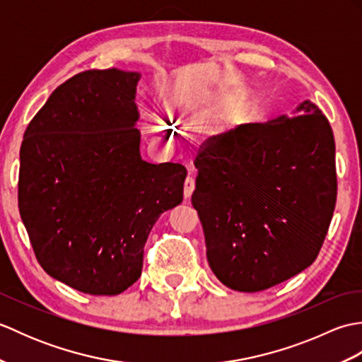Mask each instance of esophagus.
<instances>
[{"label":"esophagus","instance_id":"1","mask_svg":"<svg viewBox=\"0 0 362 362\" xmlns=\"http://www.w3.org/2000/svg\"><path fill=\"white\" fill-rule=\"evenodd\" d=\"M194 187H196V182H194V177L193 175H188L185 183H183V196H185V199H189L191 194H193L194 191Z\"/></svg>","mask_w":362,"mask_h":362}]
</instances>
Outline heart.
<instances>
[{"label": "heart", "instance_id": "obj_1", "mask_svg": "<svg viewBox=\"0 0 362 362\" xmlns=\"http://www.w3.org/2000/svg\"><path fill=\"white\" fill-rule=\"evenodd\" d=\"M156 124L158 126V129H163V130H168V132H169L168 126L171 124V122H169L166 118H157V119H156Z\"/></svg>", "mask_w": 362, "mask_h": 362}]
</instances>
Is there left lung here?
I'll list each match as a JSON object with an SVG mask.
<instances>
[{
  "instance_id": "1",
  "label": "left lung",
  "mask_w": 362,
  "mask_h": 362,
  "mask_svg": "<svg viewBox=\"0 0 362 362\" xmlns=\"http://www.w3.org/2000/svg\"><path fill=\"white\" fill-rule=\"evenodd\" d=\"M292 115L211 136L196 157L191 202L211 271L230 289L291 279L327 236L337 194L333 130L310 101Z\"/></svg>"
}]
</instances>
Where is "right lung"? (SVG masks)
Returning a JSON list of instances; mask_svg holds the SVG:
<instances>
[{"label":"right lung","instance_id":"obj_1","mask_svg":"<svg viewBox=\"0 0 362 362\" xmlns=\"http://www.w3.org/2000/svg\"><path fill=\"white\" fill-rule=\"evenodd\" d=\"M135 71L90 70L52 91L23 136L18 209L37 261L91 296L140 279L144 244L187 169L140 153Z\"/></svg>","mask_w":362,"mask_h":362}]
</instances>
